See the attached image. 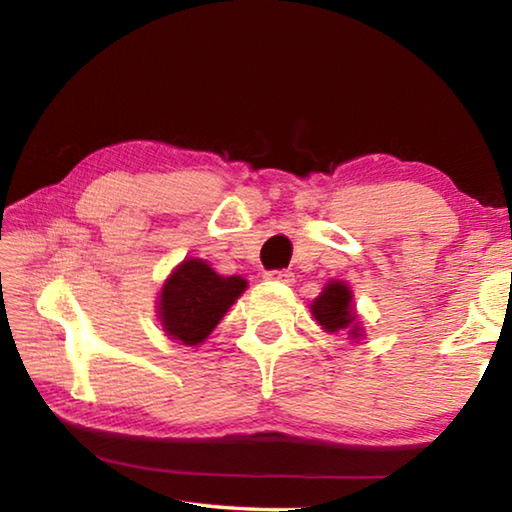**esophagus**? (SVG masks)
I'll use <instances>...</instances> for the list:
<instances>
[{
	"label": "esophagus",
	"mask_w": 512,
	"mask_h": 512,
	"mask_svg": "<svg viewBox=\"0 0 512 512\" xmlns=\"http://www.w3.org/2000/svg\"><path fill=\"white\" fill-rule=\"evenodd\" d=\"M266 280L282 282V284H293V280H296V275H293L291 271H268L266 273Z\"/></svg>",
	"instance_id": "esophagus-1"
}]
</instances>
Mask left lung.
Returning <instances> with one entry per match:
<instances>
[{
    "instance_id": "left-lung-1",
    "label": "left lung",
    "mask_w": 512,
    "mask_h": 512,
    "mask_svg": "<svg viewBox=\"0 0 512 512\" xmlns=\"http://www.w3.org/2000/svg\"><path fill=\"white\" fill-rule=\"evenodd\" d=\"M311 314L323 325L325 332L334 334L341 329H348L352 339H359L361 327L357 323V314L352 307V291L345 282L332 280L327 282L323 293L311 305Z\"/></svg>"
}]
</instances>
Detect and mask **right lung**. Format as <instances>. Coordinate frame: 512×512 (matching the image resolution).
<instances>
[{
	"mask_svg": "<svg viewBox=\"0 0 512 512\" xmlns=\"http://www.w3.org/2000/svg\"><path fill=\"white\" fill-rule=\"evenodd\" d=\"M246 287L244 277H223L203 259H185L160 291L158 316L164 332L185 345L203 343Z\"/></svg>",
	"mask_w": 512,
	"mask_h": 512,
	"instance_id": "right-lung-1",
	"label": "right lung"
}]
</instances>
